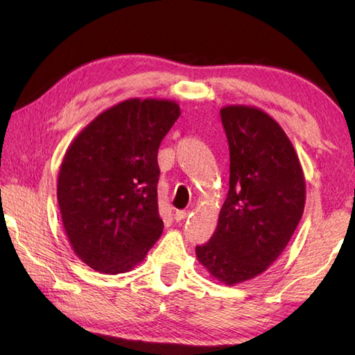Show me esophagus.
<instances>
[{"mask_svg": "<svg viewBox=\"0 0 355 355\" xmlns=\"http://www.w3.org/2000/svg\"><path fill=\"white\" fill-rule=\"evenodd\" d=\"M189 216V211L188 209H178V211H175V220H184L186 218Z\"/></svg>", "mask_w": 355, "mask_h": 355, "instance_id": "1", "label": "esophagus"}]
</instances>
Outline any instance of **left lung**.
<instances>
[{"label":"left lung","mask_w":355,"mask_h":355,"mask_svg":"<svg viewBox=\"0 0 355 355\" xmlns=\"http://www.w3.org/2000/svg\"><path fill=\"white\" fill-rule=\"evenodd\" d=\"M230 148V188L216 232L196 255L211 277L236 285L257 277L290 243L305 205V178L291 141L255 106L220 110Z\"/></svg>","instance_id":"left-lung-1"}]
</instances>
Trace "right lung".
<instances>
[{"label": "right lung", "instance_id": "1", "mask_svg": "<svg viewBox=\"0 0 355 355\" xmlns=\"http://www.w3.org/2000/svg\"><path fill=\"white\" fill-rule=\"evenodd\" d=\"M180 117L172 100L130 98L98 114L64 155L58 203L71 249L103 274L131 271L163 233L158 148Z\"/></svg>", "mask_w": 355, "mask_h": 355}]
</instances>
